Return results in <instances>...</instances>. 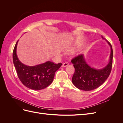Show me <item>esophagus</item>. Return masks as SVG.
<instances>
[{"mask_svg": "<svg viewBox=\"0 0 123 123\" xmlns=\"http://www.w3.org/2000/svg\"><path fill=\"white\" fill-rule=\"evenodd\" d=\"M68 65H69V62H65L62 64V67H67Z\"/></svg>", "mask_w": 123, "mask_h": 123, "instance_id": "1", "label": "esophagus"}]
</instances>
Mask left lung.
<instances>
[{"label":"left lung","mask_w":123,"mask_h":123,"mask_svg":"<svg viewBox=\"0 0 123 123\" xmlns=\"http://www.w3.org/2000/svg\"><path fill=\"white\" fill-rule=\"evenodd\" d=\"M102 38L104 39L103 36ZM107 42L111 47V53L109 64L104 68L97 70L91 68L85 62L83 54L77 55L71 60L75 68L72 81L78 89L86 91L94 90L101 86L109 77L112 66L113 50L110 43Z\"/></svg>","instance_id":"8db88e82"}]
</instances>
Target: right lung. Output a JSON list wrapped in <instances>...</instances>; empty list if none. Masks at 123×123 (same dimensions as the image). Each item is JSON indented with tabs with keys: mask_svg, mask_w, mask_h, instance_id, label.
<instances>
[{
	"mask_svg": "<svg viewBox=\"0 0 123 123\" xmlns=\"http://www.w3.org/2000/svg\"><path fill=\"white\" fill-rule=\"evenodd\" d=\"M18 40L13 52V63L19 79L25 87L33 90H39L49 86L53 80L55 73L62 64H55L47 62L35 66H28L21 63L16 54V48Z\"/></svg>",
	"mask_w": 123,
	"mask_h": 123,
	"instance_id": "add662e5",
	"label": "right lung"
}]
</instances>
